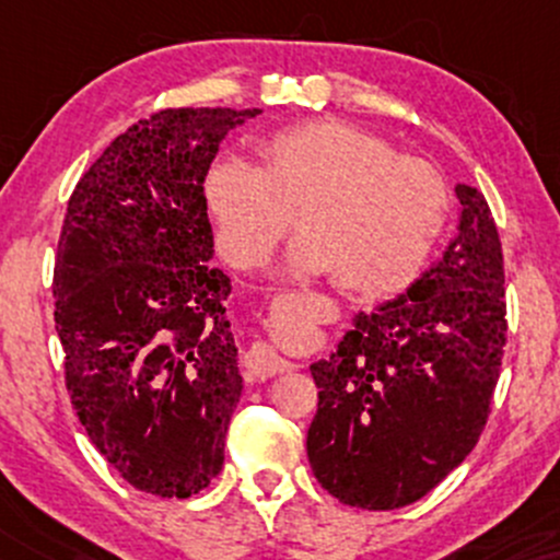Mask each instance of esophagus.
<instances>
[{"instance_id":"esophagus-1","label":"esophagus","mask_w":560,"mask_h":560,"mask_svg":"<svg viewBox=\"0 0 560 560\" xmlns=\"http://www.w3.org/2000/svg\"><path fill=\"white\" fill-rule=\"evenodd\" d=\"M244 369H247L253 376L268 378V376L281 374V371H287L289 363L273 350L271 345L255 342L247 352H244Z\"/></svg>"}]
</instances>
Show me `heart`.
Returning <instances> with one entry per match:
<instances>
[{
    "mask_svg": "<svg viewBox=\"0 0 560 560\" xmlns=\"http://www.w3.org/2000/svg\"><path fill=\"white\" fill-rule=\"evenodd\" d=\"M255 152L260 165L229 152L202 178L231 266H260L294 210L302 236L289 249L292 273H337L352 292L387 294L421 271L447 218L445 182L432 165L342 120L281 128Z\"/></svg>",
    "mask_w": 560,
    "mask_h": 560,
    "instance_id": "obj_1",
    "label": "heart"
}]
</instances>
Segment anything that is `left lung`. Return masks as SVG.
<instances>
[{"label":"left lung","instance_id":"1","mask_svg":"<svg viewBox=\"0 0 560 560\" xmlns=\"http://www.w3.org/2000/svg\"><path fill=\"white\" fill-rule=\"evenodd\" d=\"M458 234L400 298L352 318L311 365L307 460L345 505L395 511L464 464L490 419L505 345V273L485 195L455 186Z\"/></svg>","mask_w":560,"mask_h":560}]
</instances>
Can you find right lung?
Returning <instances> with one entry per match:
<instances>
[{
  "mask_svg": "<svg viewBox=\"0 0 560 560\" xmlns=\"http://www.w3.org/2000/svg\"><path fill=\"white\" fill-rule=\"evenodd\" d=\"M255 115L178 107L126 128L75 184L57 242L70 402L107 464L160 498L218 477L242 395L202 178L226 133Z\"/></svg>",
  "mask_w": 560,
  "mask_h": 560,
  "instance_id": "obj_1",
  "label": "right lung"
}]
</instances>
